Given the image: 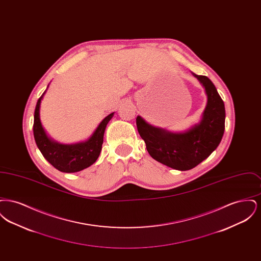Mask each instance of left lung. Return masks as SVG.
Returning <instances> with one entry per match:
<instances>
[{"instance_id":"8db88e82","label":"left lung","mask_w":261,"mask_h":261,"mask_svg":"<svg viewBox=\"0 0 261 261\" xmlns=\"http://www.w3.org/2000/svg\"><path fill=\"white\" fill-rule=\"evenodd\" d=\"M193 75L204 87L207 103L199 124L186 132L172 133L147 123L137 116L138 132L149 155L177 170H189L207 159L218 147L225 129V107L214 84L203 75Z\"/></svg>"}]
</instances>
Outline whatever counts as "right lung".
Listing matches in <instances>:
<instances>
[{
  "mask_svg": "<svg viewBox=\"0 0 261 261\" xmlns=\"http://www.w3.org/2000/svg\"><path fill=\"white\" fill-rule=\"evenodd\" d=\"M45 93L46 91L38 99L34 112L33 134L38 149L55 168L62 172L73 173L87 168L95 163L99 158L106 127L112 119L114 112L109 114L99 123L96 131L87 141L71 145H63L50 139L41 124L40 105Z\"/></svg>",
  "mask_w": 261,
  "mask_h": 261,
  "instance_id": "obj_1",
  "label": "right lung"
}]
</instances>
